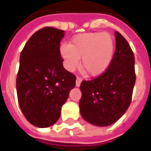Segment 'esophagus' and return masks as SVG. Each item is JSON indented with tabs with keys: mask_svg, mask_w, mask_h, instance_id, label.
<instances>
[{
	"mask_svg": "<svg viewBox=\"0 0 151 151\" xmlns=\"http://www.w3.org/2000/svg\"><path fill=\"white\" fill-rule=\"evenodd\" d=\"M81 82H82V78H77V79H76V86H78V87H79L80 86V85H81Z\"/></svg>",
	"mask_w": 151,
	"mask_h": 151,
	"instance_id": "1",
	"label": "esophagus"
}]
</instances>
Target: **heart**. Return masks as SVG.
I'll use <instances>...</instances> for the list:
<instances>
[{"label":"heart","instance_id":"heart-1","mask_svg":"<svg viewBox=\"0 0 151 151\" xmlns=\"http://www.w3.org/2000/svg\"><path fill=\"white\" fill-rule=\"evenodd\" d=\"M115 52L113 36L108 32H88L73 38L70 44L60 47L65 68L73 71L78 67L82 57V68L89 74L98 77L104 73L111 65Z\"/></svg>","mask_w":151,"mask_h":151}]
</instances>
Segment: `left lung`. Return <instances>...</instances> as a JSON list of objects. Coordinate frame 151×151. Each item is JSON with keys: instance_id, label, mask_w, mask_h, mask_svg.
<instances>
[{"instance_id": "1", "label": "left lung", "mask_w": 151, "mask_h": 151, "mask_svg": "<svg viewBox=\"0 0 151 151\" xmlns=\"http://www.w3.org/2000/svg\"><path fill=\"white\" fill-rule=\"evenodd\" d=\"M116 51L108 69L91 81H82L80 113L89 123L108 126L125 113L131 103L136 81L135 59L129 44L115 31Z\"/></svg>"}]
</instances>
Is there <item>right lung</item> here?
Listing matches in <instances>:
<instances>
[{
    "label": "right lung",
    "instance_id": "obj_1",
    "mask_svg": "<svg viewBox=\"0 0 151 151\" xmlns=\"http://www.w3.org/2000/svg\"><path fill=\"white\" fill-rule=\"evenodd\" d=\"M65 31L44 27L31 35L20 55L17 95L26 119L47 128L58 120L63 104L74 88L76 77L63 66L60 43Z\"/></svg>",
    "mask_w": 151,
    "mask_h": 151
}]
</instances>
